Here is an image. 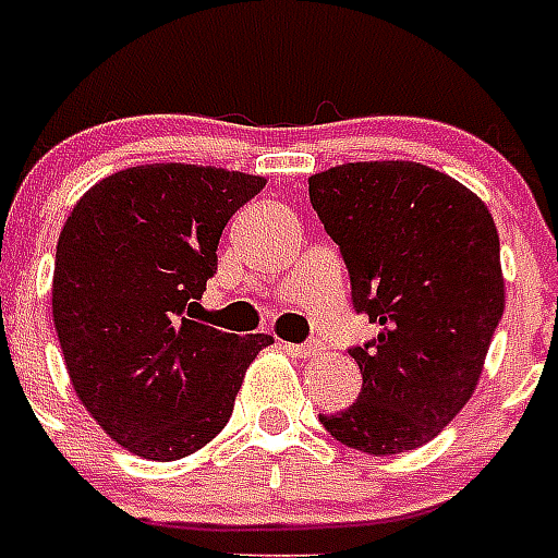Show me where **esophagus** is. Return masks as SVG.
Wrapping results in <instances>:
<instances>
[{"label": "esophagus", "mask_w": 558, "mask_h": 558, "mask_svg": "<svg viewBox=\"0 0 558 558\" xmlns=\"http://www.w3.org/2000/svg\"><path fill=\"white\" fill-rule=\"evenodd\" d=\"M283 348H287L292 356H304V360H307V356L322 354V348L313 345V342H307V345H292V342H283Z\"/></svg>", "instance_id": "34e87169"}]
</instances>
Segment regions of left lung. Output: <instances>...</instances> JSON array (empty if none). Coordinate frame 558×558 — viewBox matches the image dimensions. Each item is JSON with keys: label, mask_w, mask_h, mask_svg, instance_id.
Here are the masks:
<instances>
[{"label": "left lung", "mask_w": 558, "mask_h": 558, "mask_svg": "<svg viewBox=\"0 0 558 558\" xmlns=\"http://www.w3.org/2000/svg\"><path fill=\"white\" fill-rule=\"evenodd\" d=\"M310 202L345 257L354 307L377 325L351 348L363 392L322 424L374 457L421 448L474 395L504 316L495 219L457 178L412 160L330 166L310 178Z\"/></svg>", "instance_id": "1"}]
</instances>
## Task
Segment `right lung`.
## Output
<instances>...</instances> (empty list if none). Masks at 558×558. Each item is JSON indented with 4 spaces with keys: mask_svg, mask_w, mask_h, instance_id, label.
<instances>
[{
    "mask_svg": "<svg viewBox=\"0 0 558 558\" xmlns=\"http://www.w3.org/2000/svg\"><path fill=\"white\" fill-rule=\"evenodd\" d=\"M266 178L146 163L101 178L58 236L52 316L84 410L155 462L190 457L222 430L266 333L193 322L225 225Z\"/></svg>",
    "mask_w": 558,
    "mask_h": 558,
    "instance_id": "right-lung-1",
    "label": "right lung"
}]
</instances>
